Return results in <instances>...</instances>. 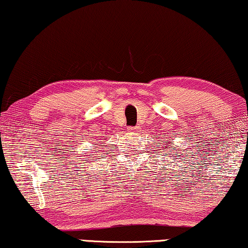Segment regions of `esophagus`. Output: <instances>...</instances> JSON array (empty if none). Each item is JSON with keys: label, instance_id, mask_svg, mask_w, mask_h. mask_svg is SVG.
Wrapping results in <instances>:
<instances>
[{"label": "esophagus", "instance_id": "esophagus-1", "mask_svg": "<svg viewBox=\"0 0 248 248\" xmlns=\"http://www.w3.org/2000/svg\"><path fill=\"white\" fill-rule=\"evenodd\" d=\"M127 130L130 131V132H136V131H139V127H132L131 126V127H128Z\"/></svg>", "mask_w": 248, "mask_h": 248}]
</instances>
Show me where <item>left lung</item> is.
I'll use <instances>...</instances> for the list:
<instances>
[{
  "mask_svg": "<svg viewBox=\"0 0 248 248\" xmlns=\"http://www.w3.org/2000/svg\"><path fill=\"white\" fill-rule=\"evenodd\" d=\"M169 144H170V143H167V145L163 146V148H164V149H167V148H170V149H171V146L169 145ZM172 144H173V143H172ZM170 152H171V150H170ZM175 155H177V153H175Z\"/></svg>",
  "mask_w": 248,
  "mask_h": 248,
  "instance_id": "1",
  "label": "left lung"
}]
</instances>
